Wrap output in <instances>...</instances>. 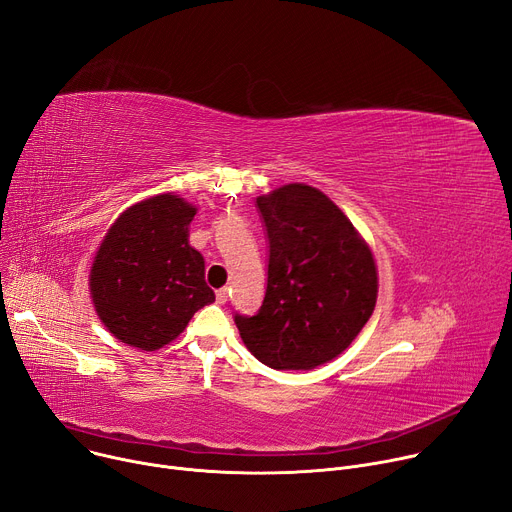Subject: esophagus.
<instances>
[{
    "label": "esophagus",
    "mask_w": 512,
    "mask_h": 512,
    "mask_svg": "<svg viewBox=\"0 0 512 512\" xmlns=\"http://www.w3.org/2000/svg\"><path fill=\"white\" fill-rule=\"evenodd\" d=\"M226 300H228V288L216 290V302H218V304H226Z\"/></svg>",
    "instance_id": "esophagus-1"
}]
</instances>
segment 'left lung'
I'll return each instance as SVG.
<instances>
[{"instance_id": "obj_1", "label": "left lung", "mask_w": 512, "mask_h": 512, "mask_svg": "<svg viewBox=\"0 0 512 512\" xmlns=\"http://www.w3.org/2000/svg\"><path fill=\"white\" fill-rule=\"evenodd\" d=\"M257 208L269 241L267 290L255 316L235 314L241 339L271 369H314L341 355L374 312V255L312 185H282Z\"/></svg>"}]
</instances>
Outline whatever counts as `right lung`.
Wrapping results in <instances>:
<instances>
[{"mask_svg":"<svg viewBox=\"0 0 512 512\" xmlns=\"http://www.w3.org/2000/svg\"><path fill=\"white\" fill-rule=\"evenodd\" d=\"M196 208L159 194L126 208L108 228L89 271V292L104 327L122 343L155 351L214 302L204 257L190 237Z\"/></svg>","mask_w":512,"mask_h":512,"instance_id":"obj_1","label":"right lung"}]
</instances>
